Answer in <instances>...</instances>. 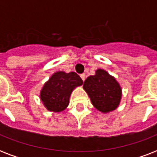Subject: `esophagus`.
Listing matches in <instances>:
<instances>
[{
    "label": "esophagus",
    "instance_id": "1",
    "mask_svg": "<svg viewBox=\"0 0 157 157\" xmlns=\"http://www.w3.org/2000/svg\"><path fill=\"white\" fill-rule=\"evenodd\" d=\"M81 78L82 79V81H85V80H86V74H85V73L81 74Z\"/></svg>",
    "mask_w": 157,
    "mask_h": 157
}]
</instances>
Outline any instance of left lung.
Segmentation results:
<instances>
[{"label": "left lung", "instance_id": "1", "mask_svg": "<svg viewBox=\"0 0 157 157\" xmlns=\"http://www.w3.org/2000/svg\"><path fill=\"white\" fill-rule=\"evenodd\" d=\"M94 107L103 113L114 111L119 106L122 91L117 80L103 69L87 77L83 85Z\"/></svg>", "mask_w": 157, "mask_h": 157}]
</instances>
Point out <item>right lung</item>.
Masks as SVG:
<instances>
[{
    "instance_id": "right-lung-1",
    "label": "right lung",
    "mask_w": 157,
    "mask_h": 157,
    "mask_svg": "<svg viewBox=\"0 0 157 157\" xmlns=\"http://www.w3.org/2000/svg\"><path fill=\"white\" fill-rule=\"evenodd\" d=\"M82 84L83 81L76 72L57 71L50 76L41 89L40 100L50 112H62L68 106L72 90Z\"/></svg>"
}]
</instances>
